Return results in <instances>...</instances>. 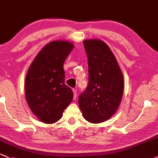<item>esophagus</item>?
I'll return each mask as SVG.
<instances>
[{"instance_id": "obj_1", "label": "esophagus", "mask_w": 158, "mask_h": 158, "mask_svg": "<svg viewBox=\"0 0 158 158\" xmlns=\"http://www.w3.org/2000/svg\"><path fill=\"white\" fill-rule=\"evenodd\" d=\"M73 93H74V99H76V98H77V90L74 89H73Z\"/></svg>"}]
</instances>
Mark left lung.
I'll use <instances>...</instances> for the list:
<instances>
[{
	"label": "left lung",
	"mask_w": 158,
	"mask_h": 158,
	"mask_svg": "<svg viewBox=\"0 0 158 158\" xmlns=\"http://www.w3.org/2000/svg\"><path fill=\"white\" fill-rule=\"evenodd\" d=\"M87 55L89 83L79 96L84 118L93 123L109 119L120 106L123 92V77L117 59L101 40L84 41Z\"/></svg>",
	"instance_id": "obj_1"
}]
</instances>
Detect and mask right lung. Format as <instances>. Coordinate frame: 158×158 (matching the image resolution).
<instances>
[{
  "mask_svg": "<svg viewBox=\"0 0 158 158\" xmlns=\"http://www.w3.org/2000/svg\"><path fill=\"white\" fill-rule=\"evenodd\" d=\"M73 48L69 41L50 42L38 52L27 72L25 99L34 114L45 123L58 121L72 101L74 94L65 84L63 65Z\"/></svg>",
  "mask_w": 158,
  "mask_h": 158,
  "instance_id": "1",
  "label": "right lung"
}]
</instances>
